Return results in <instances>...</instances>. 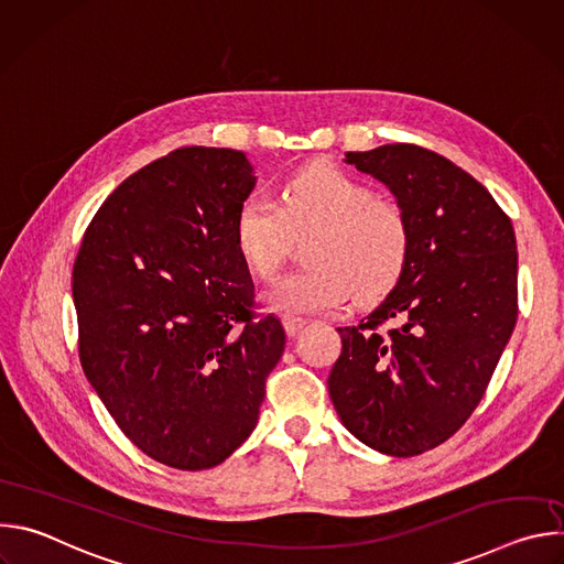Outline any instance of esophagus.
I'll list each match as a JSON object with an SVG mask.
<instances>
[{
    "label": "esophagus",
    "mask_w": 564,
    "mask_h": 564,
    "mask_svg": "<svg viewBox=\"0 0 564 564\" xmlns=\"http://www.w3.org/2000/svg\"><path fill=\"white\" fill-rule=\"evenodd\" d=\"M303 326H305V321H303L301 316H290V314L283 316V328H285V333H288L290 337H296Z\"/></svg>",
    "instance_id": "1"
}]
</instances>
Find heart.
<instances>
[{"label":"heart","mask_w":564,"mask_h":564,"mask_svg":"<svg viewBox=\"0 0 564 564\" xmlns=\"http://www.w3.org/2000/svg\"><path fill=\"white\" fill-rule=\"evenodd\" d=\"M312 229L301 270L283 274L265 301L283 314L328 312L350 294L359 303L388 294L411 257V223L390 198L330 165H312L281 192L276 207L250 196L238 207L234 238L238 254L259 279L283 263L290 234Z\"/></svg>","instance_id":"obj_1"}]
</instances>
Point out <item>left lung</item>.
Masks as SVG:
<instances>
[{
    "label": "left lung",
    "mask_w": 564,
    "mask_h": 564,
    "mask_svg": "<svg viewBox=\"0 0 564 564\" xmlns=\"http://www.w3.org/2000/svg\"><path fill=\"white\" fill-rule=\"evenodd\" d=\"M346 163L390 187L411 223V257L386 301L337 328L328 388L370 448L413 457L473 415L518 318V250L507 212L448 158L394 142Z\"/></svg>",
    "instance_id": "1"
}]
</instances>
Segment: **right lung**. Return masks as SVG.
Here are the masks:
<instances>
[{
	"instance_id": "1",
	"label": "right lung",
	"mask_w": 564,
	"mask_h": 564,
	"mask_svg": "<svg viewBox=\"0 0 564 564\" xmlns=\"http://www.w3.org/2000/svg\"><path fill=\"white\" fill-rule=\"evenodd\" d=\"M254 183L243 151L176 149L113 189L73 265L79 364L120 431L172 468H212L248 440L285 348L234 238Z\"/></svg>"
}]
</instances>
